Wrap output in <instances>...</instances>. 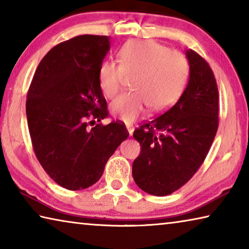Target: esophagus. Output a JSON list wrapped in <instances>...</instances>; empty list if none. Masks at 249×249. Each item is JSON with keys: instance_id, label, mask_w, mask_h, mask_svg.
<instances>
[{"instance_id": "34e87169", "label": "esophagus", "mask_w": 249, "mask_h": 249, "mask_svg": "<svg viewBox=\"0 0 249 249\" xmlns=\"http://www.w3.org/2000/svg\"><path fill=\"white\" fill-rule=\"evenodd\" d=\"M126 128H127V130H128L129 136H132V135H133V132H134V127H133V126L127 125V126H126Z\"/></svg>"}]
</instances>
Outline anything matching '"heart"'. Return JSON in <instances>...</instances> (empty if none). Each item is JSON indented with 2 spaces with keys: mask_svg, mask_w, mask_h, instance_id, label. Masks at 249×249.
<instances>
[{
  "mask_svg": "<svg viewBox=\"0 0 249 249\" xmlns=\"http://www.w3.org/2000/svg\"><path fill=\"white\" fill-rule=\"evenodd\" d=\"M120 65L104 61L99 69V83L103 94L113 99L123 87L125 74L135 75L136 92L121 95L111 105V113L130 124L145 114L149 107L165 111L174 104L184 89L188 62L182 53L169 50L154 40H132L119 53Z\"/></svg>",
  "mask_w": 249,
  "mask_h": 249,
  "instance_id": "obj_1",
  "label": "heart"
}]
</instances>
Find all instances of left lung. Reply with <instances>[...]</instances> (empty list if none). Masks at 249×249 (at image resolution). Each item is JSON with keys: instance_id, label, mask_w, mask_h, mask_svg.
<instances>
[{"instance_id": "8db88e82", "label": "left lung", "mask_w": 249, "mask_h": 249, "mask_svg": "<svg viewBox=\"0 0 249 249\" xmlns=\"http://www.w3.org/2000/svg\"><path fill=\"white\" fill-rule=\"evenodd\" d=\"M189 80L174 107L135 129L141 154L133 178L151 196L171 195L190 180L208 155L218 126V90L208 62L185 50Z\"/></svg>"}]
</instances>
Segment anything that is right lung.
I'll return each mask as SVG.
<instances>
[{"label": "right lung", "mask_w": 249, "mask_h": 249, "mask_svg": "<svg viewBox=\"0 0 249 249\" xmlns=\"http://www.w3.org/2000/svg\"><path fill=\"white\" fill-rule=\"evenodd\" d=\"M109 39L81 35L54 46L41 59L28 90L34 151L50 178L68 190L98 182L108 158L129 135L121 122L89 126L108 114L99 69Z\"/></svg>", "instance_id": "obj_1"}]
</instances>
